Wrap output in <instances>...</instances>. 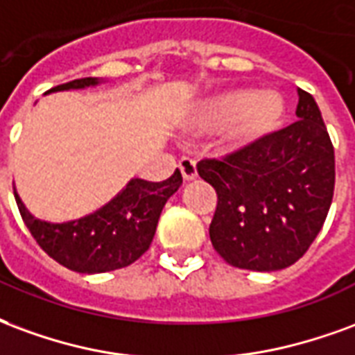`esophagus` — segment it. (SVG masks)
<instances>
[{
    "label": "esophagus",
    "instance_id": "esophagus-1",
    "mask_svg": "<svg viewBox=\"0 0 355 355\" xmlns=\"http://www.w3.org/2000/svg\"><path fill=\"white\" fill-rule=\"evenodd\" d=\"M180 170H181V175H183V180L185 181H193L196 180V162L193 159H181L180 160Z\"/></svg>",
    "mask_w": 355,
    "mask_h": 355
}]
</instances>
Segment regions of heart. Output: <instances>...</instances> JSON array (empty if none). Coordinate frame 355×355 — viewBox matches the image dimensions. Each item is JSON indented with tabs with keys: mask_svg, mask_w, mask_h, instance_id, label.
Listing matches in <instances>:
<instances>
[{
	"mask_svg": "<svg viewBox=\"0 0 355 355\" xmlns=\"http://www.w3.org/2000/svg\"><path fill=\"white\" fill-rule=\"evenodd\" d=\"M286 111V100L276 90L231 89L198 103L191 113V126L200 132L225 128V141L234 149H245L280 130Z\"/></svg>",
	"mask_w": 355,
	"mask_h": 355,
	"instance_id": "heart-1",
	"label": "heart"
}]
</instances>
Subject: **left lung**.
Returning a JSON list of instances; mask_svg holds the SVG:
<instances>
[{"instance_id":"8db88e82","label":"left lung","mask_w":355,"mask_h":355,"mask_svg":"<svg viewBox=\"0 0 355 355\" xmlns=\"http://www.w3.org/2000/svg\"><path fill=\"white\" fill-rule=\"evenodd\" d=\"M297 94V123L223 160L198 162V175L217 193L211 244L238 268L272 272L297 263L331 208L333 144L314 98Z\"/></svg>"}]
</instances>
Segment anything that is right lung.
<instances>
[{
    "label": "right lung",
    "instance_id": "add662e5",
    "mask_svg": "<svg viewBox=\"0 0 355 355\" xmlns=\"http://www.w3.org/2000/svg\"><path fill=\"white\" fill-rule=\"evenodd\" d=\"M102 79L98 77H85L58 85L49 92L89 89L98 87ZM181 183L183 178L180 170L162 183L132 178L123 191H119L102 208L64 223H51L33 217L20 200L17 189L15 198L26 227L43 252L69 270L100 274L132 265L149 250L160 211Z\"/></svg>",
    "mask_w": 355,
    "mask_h": 355
}]
</instances>
